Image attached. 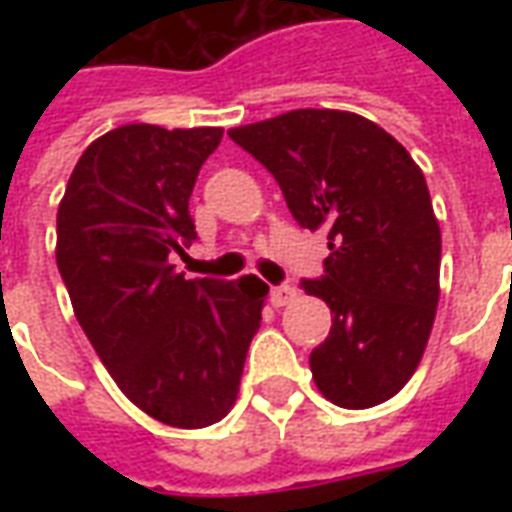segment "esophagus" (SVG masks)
<instances>
[{
  "mask_svg": "<svg viewBox=\"0 0 512 512\" xmlns=\"http://www.w3.org/2000/svg\"><path fill=\"white\" fill-rule=\"evenodd\" d=\"M296 299V288H290V285H277V288H271V304L274 307H285L290 301Z\"/></svg>",
  "mask_w": 512,
  "mask_h": 512,
  "instance_id": "esophagus-1",
  "label": "esophagus"
}]
</instances>
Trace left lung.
Instances as JSON below:
<instances>
[{"label": "left lung", "mask_w": 512, "mask_h": 512, "mask_svg": "<svg viewBox=\"0 0 512 512\" xmlns=\"http://www.w3.org/2000/svg\"><path fill=\"white\" fill-rule=\"evenodd\" d=\"M227 134L277 178L301 227L329 235L326 274L301 282L332 310L310 354L315 386L340 408L395 397L439 304L441 230L422 169L395 136L340 109H293Z\"/></svg>", "instance_id": "1"}]
</instances>
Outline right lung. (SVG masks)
I'll use <instances>...</instances> for the list:
<instances>
[{"label":"right lung","instance_id":"obj_1","mask_svg":"<svg viewBox=\"0 0 512 512\" xmlns=\"http://www.w3.org/2000/svg\"><path fill=\"white\" fill-rule=\"evenodd\" d=\"M222 128L131 123L98 136L57 211V268L76 321L123 395L164 425L208 428L238 397L268 285L186 279L189 197Z\"/></svg>","mask_w":512,"mask_h":512}]
</instances>
